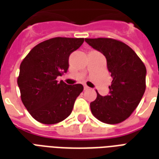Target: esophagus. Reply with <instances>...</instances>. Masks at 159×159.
<instances>
[{"label": "esophagus", "instance_id": "1", "mask_svg": "<svg viewBox=\"0 0 159 159\" xmlns=\"http://www.w3.org/2000/svg\"><path fill=\"white\" fill-rule=\"evenodd\" d=\"M89 88L85 85V86H84V90H89Z\"/></svg>", "mask_w": 159, "mask_h": 159}]
</instances>
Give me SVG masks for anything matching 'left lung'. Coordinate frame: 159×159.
Returning <instances> with one entry per match:
<instances>
[{"label":"left lung","instance_id":"8db88e82","mask_svg":"<svg viewBox=\"0 0 159 159\" xmlns=\"http://www.w3.org/2000/svg\"><path fill=\"white\" fill-rule=\"evenodd\" d=\"M85 41L107 58L112 77L108 95L101 96L96 91V99L90 103L91 112L102 123H122L133 113L145 93L146 66L133 49L121 41L112 38Z\"/></svg>","mask_w":159,"mask_h":159}]
</instances>
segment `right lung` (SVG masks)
<instances>
[{
  "mask_svg": "<svg viewBox=\"0 0 159 159\" xmlns=\"http://www.w3.org/2000/svg\"><path fill=\"white\" fill-rule=\"evenodd\" d=\"M83 42L84 38L69 37L46 40L35 46L20 64L18 85L21 100L39 123H58L71 113L83 86L67 85L56 78L67 71L70 54Z\"/></svg>",
  "mask_w": 159,
  "mask_h": 159,
  "instance_id": "right-lung-1",
  "label": "right lung"
}]
</instances>
